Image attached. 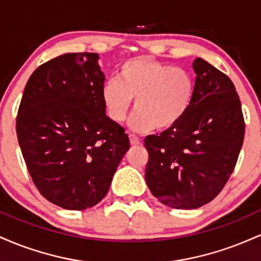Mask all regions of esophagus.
Here are the masks:
<instances>
[{
    "label": "esophagus",
    "mask_w": 261,
    "mask_h": 261,
    "mask_svg": "<svg viewBox=\"0 0 261 261\" xmlns=\"http://www.w3.org/2000/svg\"><path fill=\"white\" fill-rule=\"evenodd\" d=\"M128 137H130V143L133 146H136V145H140L141 143V140H140V137H137L136 135H134V134H130L128 135Z\"/></svg>",
    "instance_id": "esophagus-1"
}]
</instances>
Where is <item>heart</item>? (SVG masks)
Instances as JSON below:
<instances>
[{
  "mask_svg": "<svg viewBox=\"0 0 261 261\" xmlns=\"http://www.w3.org/2000/svg\"><path fill=\"white\" fill-rule=\"evenodd\" d=\"M194 92L195 82L187 70L148 58H137L119 67L118 80L104 83L101 97L113 121L124 120L135 99L136 112L130 119L134 130H167L184 118Z\"/></svg>",
  "mask_w": 261,
  "mask_h": 261,
  "instance_id": "heart-1",
  "label": "heart"
}]
</instances>
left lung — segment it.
<instances>
[{
  "label": "left lung",
  "mask_w": 261,
  "mask_h": 261,
  "mask_svg": "<svg viewBox=\"0 0 261 261\" xmlns=\"http://www.w3.org/2000/svg\"><path fill=\"white\" fill-rule=\"evenodd\" d=\"M195 92L175 126L147 136L145 178L152 195L173 208H197L222 191L244 140V118L229 77L194 60Z\"/></svg>",
  "instance_id": "1"
}]
</instances>
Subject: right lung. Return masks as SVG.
Listing matches in <instances>:
<instances>
[{
  "instance_id": "add662e5",
  "label": "right lung",
  "mask_w": 261,
  "mask_h": 261,
  "mask_svg": "<svg viewBox=\"0 0 261 261\" xmlns=\"http://www.w3.org/2000/svg\"><path fill=\"white\" fill-rule=\"evenodd\" d=\"M95 53L64 54L40 65L27 82L16 131L39 193L81 211L107 195L130 148L124 127L106 115L104 73Z\"/></svg>"
}]
</instances>
